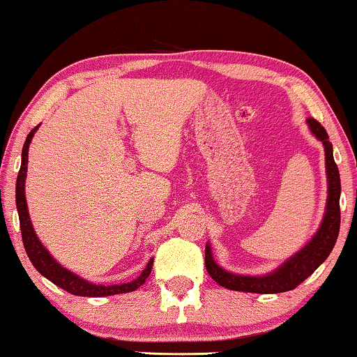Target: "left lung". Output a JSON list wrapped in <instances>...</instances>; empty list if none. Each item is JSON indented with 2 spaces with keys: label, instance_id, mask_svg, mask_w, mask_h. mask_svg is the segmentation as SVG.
Returning <instances> with one entry per match:
<instances>
[{
  "label": "left lung",
  "instance_id": "left-lung-1",
  "mask_svg": "<svg viewBox=\"0 0 357 357\" xmlns=\"http://www.w3.org/2000/svg\"><path fill=\"white\" fill-rule=\"evenodd\" d=\"M309 129L325 147V168H327V207L322 225L314 238L304 245L299 252L289 257L283 265H280L272 273L264 277H248V275H236L227 272L213 260L210 244L205 245V267L210 277H212L220 286L233 291H245V293L259 294H277L284 291L294 289L296 286L309 278L315 270L324 264L333 250L340 233V172L333 158V145L328 140V134L325 128L314 118L307 119Z\"/></svg>",
  "mask_w": 357,
  "mask_h": 357
}]
</instances>
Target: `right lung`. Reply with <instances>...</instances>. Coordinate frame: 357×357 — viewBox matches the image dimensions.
<instances>
[{"mask_svg":"<svg viewBox=\"0 0 357 357\" xmlns=\"http://www.w3.org/2000/svg\"><path fill=\"white\" fill-rule=\"evenodd\" d=\"M38 126H35L30 130L26 142L22 147V162L21 169H19L17 181H16V205H17V213H19V223H21V233H22V243L26 248V252L29 255L30 262L33 264V267L38 270L40 275H43L45 278L52 281L59 288H63L68 293L74 296H85V298H103V296H113V294H121V293H130L140 288L145 283V280L149 278L150 272L153 267V259H150L147 267L144 268V272L139 275L137 278L128 283L121 284H95L90 281L77 277L76 273L69 272L68 268H64L59 265L56 260L52 257V254L48 252L47 248L40 243V239L35 234L32 222H30L27 202H26V174H27V162H29V144L32 140L35 130Z\"/></svg>","mask_w":357,"mask_h":357,"instance_id":"right-lung-1","label":"right lung"}]
</instances>
